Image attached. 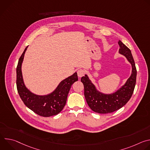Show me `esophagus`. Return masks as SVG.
Here are the masks:
<instances>
[{
	"instance_id": "1",
	"label": "esophagus",
	"mask_w": 150,
	"mask_h": 150,
	"mask_svg": "<svg viewBox=\"0 0 150 150\" xmlns=\"http://www.w3.org/2000/svg\"><path fill=\"white\" fill-rule=\"evenodd\" d=\"M85 72L83 69H80L79 70H78L77 71V74H78V77H82L84 75Z\"/></svg>"
}]
</instances>
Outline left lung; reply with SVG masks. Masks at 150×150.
Instances as JSON below:
<instances>
[{
    "instance_id": "left-lung-1",
    "label": "left lung",
    "mask_w": 150,
    "mask_h": 150,
    "mask_svg": "<svg viewBox=\"0 0 150 150\" xmlns=\"http://www.w3.org/2000/svg\"><path fill=\"white\" fill-rule=\"evenodd\" d=\"M119 53L125 56L132 65V74L124 85L116 92L105 94L97 90L94 85L89 79L88 76L81 78L84 87V96L90 109L98 113H112L125 105L132 97L134 93L137 78V69L135 62L130 49L121 41H118Z\"/></svg>"
}]
</instances>
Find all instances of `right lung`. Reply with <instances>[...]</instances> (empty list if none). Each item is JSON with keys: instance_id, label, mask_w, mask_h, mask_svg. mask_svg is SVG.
<instances>
[{"instance_id": "add662e5", "label": "right lung", "mask_w": 150, "mask_h": 150, "mask_svg": "<svg viewBox=\"0 0 150 150\" xmlns=\"http://www.w3.org/2000/svg\"><path fill=\"white\" fill-rule=\"evenodd\" d=\"M28 46L19 57L16 67V87L18 94L25 105L39 116L50 117L59 113L66 104L68 95L72 85L78 81L77 73L61 81L56 90L46 96H38L32 93L25 86L21 65Z\"/></svg>"}]
</instances>
